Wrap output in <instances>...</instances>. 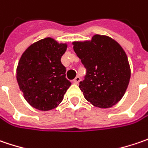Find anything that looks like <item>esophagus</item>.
Instances as JSON below:
<instances>
[{"label":"esophagus","mask_w":148,"mask_h":148,"mask_svg":"<svg viewBox=\"0 0 148 148\" xmlns=\"http://www.w3.org/2000/svg\"><path fill=\"white\" fill-rule=\"evenodd\" d=\"M80 80H81L80 77H79V76H77V77H76V78L74 79V84H78L80 82Z\"/></svg>","instance_id":"34e87169"}]
</instances>
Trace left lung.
Wrapping results in <instances>:
<instances>
[{
  "label": "left lung",
  "instance_id": "1",
  "mask_svg": "<svg viewBox=\"0 0 148 148\" xmlns=\"http://www.w3.org/2000/svg\"><path fill=\"white\" fill-rule=\"evenodd\" d=\"M72 44L87 69L85 79L79 84L85 99L101 108L117 104L123 97L131 77L124 49L111 37L101 35Z\"/></svg>",
  "mask_w": 148,
  "mask_h": 148
}]
</instances>
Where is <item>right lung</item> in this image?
Segmentation results:
<instances>
[{
	"label": "right lung",
	"instance_id": "right-lung-1",
	"mask_svg": "<svg viewBox=\"0 0 148 148\" xmlns=\"http://www.w3.org/2000/svg\"><path fill=\"white\" fill-rule=\"evenodd\" d=\"M67 46L66 43L47 37L30 45L21 55L16 68V79L31 107L49 111L62 102L71 85L60 60Z\"/></svg>",
	"mask_w": 148,
	"mask_h": 148
}]
</instances>
